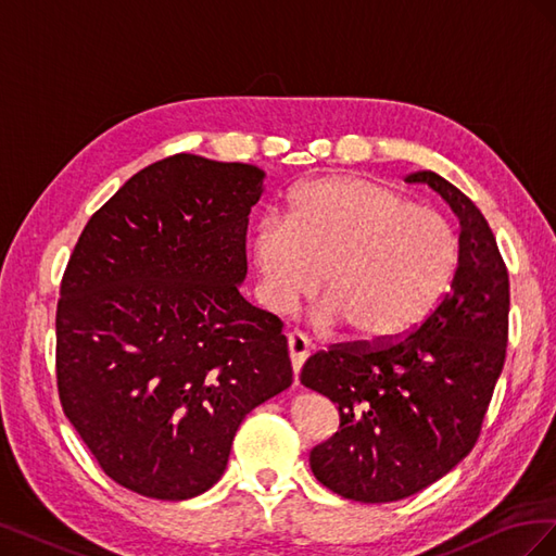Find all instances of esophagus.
<instances>
[{
	"label": "esophagus",
	"instance_id": "34e87169",
	"mask_svg": "<svg viewBox=\"0 0 556 556\" xmlns=\"http://www.w3.org/2000/svg\"><path fill=\"white\" fill-rule=\"evenodd\" d=\"M288 350H290V359H292V368H294V376H299L301 366H304L306 357H308V341L304 333L292 331L288 333Z\"/></svg>",
	"mask_w": 556,
	"mask_h": 556
}]
</instances>
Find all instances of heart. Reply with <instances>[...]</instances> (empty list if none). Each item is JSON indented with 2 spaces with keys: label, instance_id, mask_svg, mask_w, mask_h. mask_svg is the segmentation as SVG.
<instances>
[{
  "label": "heart",
  "instance_id": "b5f03b06",
  "mask_svg": "<svg viewBox=\"0 0 556 556\" xmlns=\"http://www.w3.org/2000/svg\"><path fill=\"white\" fill-rule=\"evenodd\" d=\"M250 255L274 313L292 311L323 276L319 323H341L357 343H387L413 331L447 290L459 241L441 213L359 178L301 185L288 217L252 229Z\"/></svg>",
  "mask_w": 556,
  "mask_h": 556
}]
</instances>
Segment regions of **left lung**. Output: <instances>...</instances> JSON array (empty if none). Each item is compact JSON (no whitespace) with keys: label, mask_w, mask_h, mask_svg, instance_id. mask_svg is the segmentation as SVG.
<instances>
[{"label":"left lung","mask_w":556,"mask_h":556,"mask_svg":"<svg viewBox=\"0 0 556 556\" xmlns=\"http://www.w3.org/2000/svg\"><path fill=\"white\" fill-rule=\"evenodd\" d=\"M425 182L459 217L450 292L406 339L333 345L301 368V384L339 406L341 425L311 450L327 490L359 503H390L443 478L473 450L506 362L510 282L484 215L433 172Z\"/></svg>","instance_id":"8db88e82"}]
</instances>
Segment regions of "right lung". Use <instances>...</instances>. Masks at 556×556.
Returning a JSON list of instances; mask_svg holds the SVG:
<instances>
[{
    "label": "right lung",
    "instance_id": "add662e5",
    "mask_svg": "<svg viewBox=\"0 0 556 556\" xmlns=\"http://www.w3.org/2000/svg\"><path fill=\"white\" fill-rule=\"evenodd\" d=\"M266 174L190 153L134 174L83 229L58 301L62 410L104 473L185 501L245 415L288 390L282 323L241 296Z\"/></svg>",
    "mask_w": 556,
    "mask_h": 556
}]
</instances>
